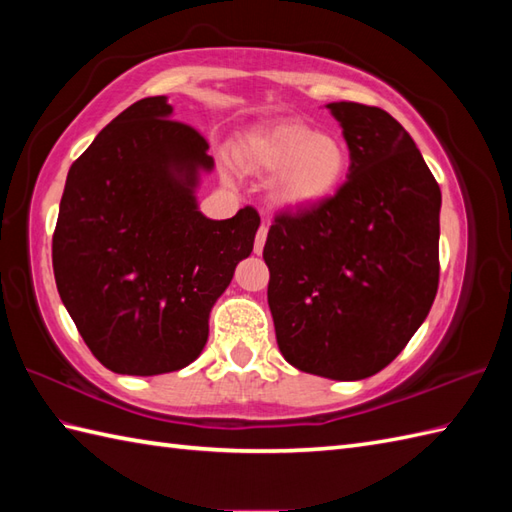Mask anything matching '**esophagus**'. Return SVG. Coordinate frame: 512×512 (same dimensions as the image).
<instances>
[{
	"mask_svg": "<svg viewBox=\"0 0 512 512\" xmlns=\"http://www.w3.org/2000/svg\"><path fill=\"white\" fill-rule=\"evenodd\" d=\"M266 235H268V224H262V226L257 228V235H255V253H257V255L264 250Z\"/></svg>",
	"mask_w": 512,
	"mask_h": 512,
	"instance_id": "34e87169",
	"label": "esophagus"
}]
</instances>
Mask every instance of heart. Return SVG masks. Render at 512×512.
<instances>
[{"instance_id": "b5f03b06", "label": "heart", "mask_w": 512, "mask_h": 512, "mask_svg": "<svg viewBox=\"0 0 512 512\" xmlns=\"http://www.w3.org/2000/svg\"><path fill=\"white\" fill-rule=\"evenodd\" d=\"M235 158L250 171H275V200L292 209L328 198L347 171V149L339 138L295 121L250 132L239 140Z\"/></svg>"}]
</instances>
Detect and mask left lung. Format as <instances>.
Listing matches in <instances>:
<instances>
[{"instance_id":"left-lung-1","label":"left lung","mask_w":512,"mask_h":512,"mask_svg":"<svg viewBox=\"0 0 512 512\" xmlns=\"http://www.w3.org/2000/svg\"><path fill=\"white\" fill-rule=\"evenodd\" d=\"M350 147L334 195L275 213L264 246L279 350L334 380L378 374L427 319L440 281V187L394 116L330 103Z\"/></svg>"}]
</instances>
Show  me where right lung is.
Returning a JSON list of instances; mask_svg holds the SVG:
<instances>
[{"instance_id":"right-lung-1","label":"right lung","mask_w":512,"mask_h":512,"mask_svg":"<svg viewBox=\"0 0 512 512\" xmlns=\"http://www.w3.org/2000/svg\"><path fill=\"white\" fill-rule=\"evenodd\" d=\"M169 116L165 96H149L94 138L68 171L52 235L63 306L116 374H167L200 356L213 303L259 226L253 206L231 220L198 211L209 143Z\"/></svg>"}]
</instances>
